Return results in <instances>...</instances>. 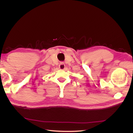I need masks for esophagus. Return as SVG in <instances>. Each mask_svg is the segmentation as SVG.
I'll return each instance as SVG.
<instances>
[{
  "mask_svg": "<svg viewBox=\"0 0 133 133\" xmlns=\"http://www.w3.org/2000/svg\"><path fill=\"white\" fill-rule=\"evenodd\" d=\"M65 67V64H64V63L63 62H60V63L59 68H60V69H64Z\"/></svg>",
  "mask_w": 133,
  "mask_h": 133,
  "instance_id": "esophagus-1",
  "label": "esophagus"
}]
</instances>
